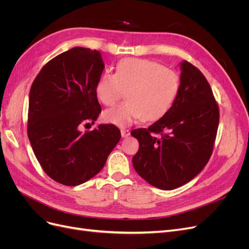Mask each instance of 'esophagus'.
Listing matches in <instances>:
<instances>
[{
  "label": "esophagus",
  "instance_id": "obj_1",
  "mask_svg": "<svg viewBox=\"0 0 249 249\" xmlns=\"http://www.w3.org/2000/svg\"><path fill=\"white\" fill-rule=\"evenodd\" d=\"M120 133H122L123 137H127L131 132H130V130H127V129H122V130H120Z\"/></svg>",
  "mask_w": 249,
  "mask_h": 249
}]
</instances>
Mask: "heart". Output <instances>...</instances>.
<instances>
[{"instance_id":"obj_1","label":"heart","mask_w":249,"mask_h":249,"mask_svg":"<svg viewBox=\"0 0 249 249\" xmlns=\"http://www.w3.org/2000/svg\"><path fill=\"white\" fill-rule=\"evenodd\" d=\"M179 88V77L163 64L147 59L125 58L116 72H104L96 82L95 92L106 106H114L127 95L125 103L104 113L107 123L127 126L135 120L155 122L166 114Z\"/></svg>"}]
</instances>
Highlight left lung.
<instances>
[{
	"mask_svg": "<svg viewBox=\"0 0 249 249\" xmlns=\"http://www.w3.org/2000/svg\"><path fill=\"white\" fill-rule=\"evenodd\" d=\"M180 69L178 92L166 114L147 129L131 132L139 141L135 170L163 190L185 185L203 169L219 124V107L206 77L188 61Z\"/></svg>",
	"mask_w": 249,
	"mask_h": 249,
	"instance_id": "obj_1",
	"label": "left lung"
}]
</instances>
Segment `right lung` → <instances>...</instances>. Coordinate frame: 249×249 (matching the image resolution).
Here are the masks:
<instances>
[{
  "instance_id": "obj_1",
  "label": "right lung",
  "mask_w": 249,
  "mask_h": 249,
  "mask_svg": "<svg viewBox=\"0 0 249 249\" xmlns=\"http://www.w3.org/2000/svg\"><path fill=\"white\" fill-rule=\"evenodd\" d=\"M104 69L99 51L77 47L50 60L30 89L28 137L59 184L77 186L97 175L122 136L114 124L80 131L102 112L95 86Z\"/></svg>"
}]
</instances>
